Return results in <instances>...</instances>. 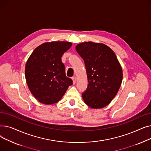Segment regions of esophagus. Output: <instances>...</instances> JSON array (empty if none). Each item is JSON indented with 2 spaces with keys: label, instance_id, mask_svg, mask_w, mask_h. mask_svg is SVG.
<instances>
[{
  "label": "esophagus",
  "instance_id": "34e87169",
  "mask_svg": "<svg viewBox=\"0 0 151 151\" xmlns=\"http://www.w3.org/2000/svg\"><path fill=\"white\" fill-rule=\"evenodd\" d=\"M71 79H72L73 83V84H75V83H76V77H75V76H73V77L71 78Z\"/></svg>",
  "mask_w": 151,
  "mask_h": 151
}]
</instances>
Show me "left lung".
Here are the masks:
<instances>
[{"label":"left lung","mask_w":151,"mask_h":151,"mask_svg":"<svg viewBox=\"0 0 151 151\" xmlns=\"http://www.w3.org/2000/svg\"><path fill=\"white\" fill-rule=\"evenodd\" d=\"M76 50L85 63L88 86L82 93L85 104L94 109L107 106L122 81V69L114 51L105 44L84 42Z\"/></svg>","instance_id":"8db88e82"}]
</instances>
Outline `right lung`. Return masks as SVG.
I'll return each instance as SVG.
<instances>
[{
  "label": "right lung",
  "instance_id": "add662e5",
  "mask_svg": "<svg viewBox=\"0 0 151 151\" xmlns=\"http://www.w3.org/2000/svg\"><path fill=\"white\" fill-rule=\"evenodd\" d=\"M71 45L68 42H46L37 47L29 58L25 67L26 82L32 94L42 104L58 102L73 84L61 60Z\"/></svg>",
  "mask_w": 151,
  "mask_h": 151
}]
</instances>
